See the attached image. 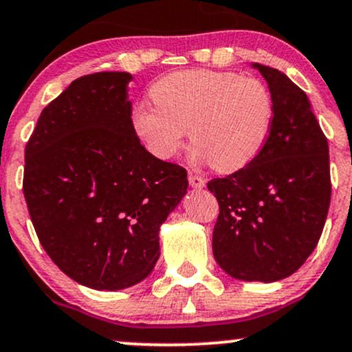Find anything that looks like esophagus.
<instances>
[{
    "mask_svg": "<svg viewBox=\"0 0 352 352\" xmlns=\"http://www.w3.org/2000/svg\"><path fill=\"white\" fill-rule=\"evenodd\" d=\"M189 184L192 186V188H196V189H202L206 186V179L204 177H201V176H197V175H189Z\"/></svg>",
    "mask_w": 352,
    "mask_h": 352,
    "instance_id": "esophagus-1",
    "label": "esophagus"
}]
</instances>
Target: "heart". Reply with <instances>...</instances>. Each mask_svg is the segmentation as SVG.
Wrapping results in <instances>:
<instances>
[{"label": "heart", "mask_w": 352, "mask_h": 352, "mask_svg": "<svg viewBox=\"0 0 352 352\" xmlns=\"http://www.w3.org/2000/svg\"><path fill=\"white\" fill-rule=\"evenodd\" d=\"M153 103L131 110V126L148 153L173 160L186 136L191 158L217 171H237L262 153L275 118L265 82L234 72L191 69L173 72L151 87Z\"/></svg>", "instance_id": "heart-1"}]
</instances>
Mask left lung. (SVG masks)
<instances>
[{
    "label": "left lung",
    "instance_id": "left-lung-1",
    "mask_svg": "<svg viewBox=\"0 0 352 352\" xmlns=\"http://www.w3.org/2000/svg\"><path fill=\"white\" fill-rule=\"evenodd\" d=\"M258 69L274 95L270 138L252 163L208 183L219 202L212 252L237 280L276 282L303 265L331 201L328 140L307 94L280 70Z\"/></svg>",
    "mask_w": 352,
    "mask_h": 352
}]
</instances>
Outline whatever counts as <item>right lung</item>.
I'll return each mask as SVG.
<instances>
[{
    "instance_id": "right-lung-1",
    "label": "right lung",
    "mask_w": 352,
    "mask_h": 352,
    "mask_svg": "<svg viewBox=\"0 0 352 352\" xmlns=\"http://www.w3.org/2000/svg\"><path fill=\"white\" fill-rule=\"evenodd\" d=\"M128 72L74 80L43 110L24 151L23 191L41 245L94 290L146 278L160 227L188 192V173L144 150L131 126Z\"/></svg>"
}]
</instances>
